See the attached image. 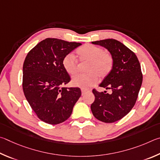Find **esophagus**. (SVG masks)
I'll list each match as a JSON object with an SVG mask.
<instances>
[{
	"label": "esophagus",
	"mask_w": 160,
	"mask_h": 160,
	"mask_svg": "<svg viewBox=\"0 0 160 160\" xmlns=\"http://www.w3.org/2000/svg\"><path fill=\"white\" fill-rule=\"evenodd\" d=\"M88 91L86 90V89H82V95H84L86 92H88Z\"/></svg>",
	"instance_id": "1"
}]
</instances>
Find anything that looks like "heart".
<instances>
[{
  "mask_svg": "<svg viewBox=\"0 0 160 160\" xmlns=\"http://www.w3.org/2000/svg\"><path fill=\"white\" fill-rule=\"evenodd\" d=\"M82 62H88L87 74H77L72 78V84L83 89H88L98 81L110 74L114 67V58L110 52L105 51L102 47L86 44L77 50ZM62 66L69 74L74 75L78 71V61L72 53H68L62 59Z\"/></svg>",
  "mask_w": 160,
  "mask_h": 160,
  "instance_id": "obj_1",
  "label": "heart"
}]
</instances>
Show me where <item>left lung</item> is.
<instances>
[{"label":"left lung","instance_id":"left-lung-1","mask_svg":"<svg viewBox=\"0 0 160 160\" xmlns=\"http://www.w3.org/2000/svg\"><path fill=\"white\" fill-rule=\"evenodd\" d=\"M105 47L112 55L114 67L100 86L112 93L93 89L95 100L91 105L93 116L105 123H113L129 112L136 102L142 82L141 64L135 53L115 39L92 42Z\"/></svg>","mask_w":160,"mask_h":160}]
</instances>
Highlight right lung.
<instances>
[{
	"label": "right lung",
	"instance_id": "right-lung-1",
	"mask_svg": "<svg viewBox=\"0 0 160 160\" xmlns=\"http://www.w3.org/2000/svg\"><path fill=\"white\" fill-rule=\"evenodd\" d=\"M82 45L48 38L28 52L23 64L22 88L28 102L39 119L60 124L71 116L79 98V88H64L71 78L62 66L67 54Z\"/></svg>",
	"mask_w": 160,
	"mask_h": 160
}]
</instances>
